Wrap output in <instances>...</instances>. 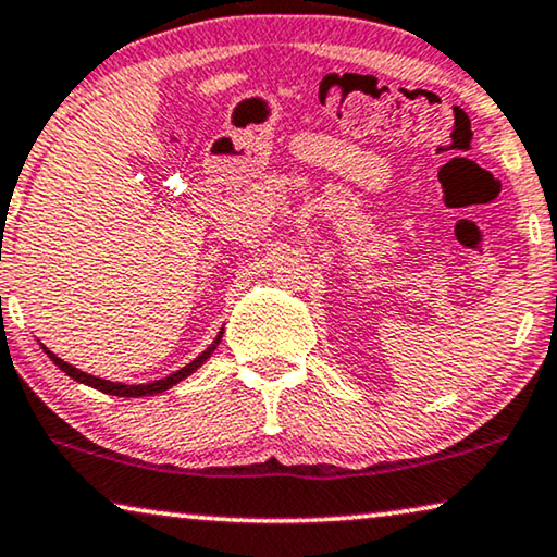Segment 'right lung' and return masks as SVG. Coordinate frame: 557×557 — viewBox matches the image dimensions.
<instances>
[{
    "mask_svg": "<svg viewBox=\"0 0 557 557\" xmlns=\"http://www.w3.org/2000/svg\"><path fill=\"white\" fill-rule=\"evenodd\" d=\"M222 333H224V331H219V335H216V338H214V343H211V346H209L207 350H203V354H201L199 358H194L191 363H186L184 368H178L176 373H171V375H166V379H161V381H153V383H138V386H128V383H113V381L96 379V375H90V373H83V371H77L75 366L65 363V360L54 356L52 350H47L45 346H42V350H45L47 356H50V358L54 360V366H58L60 371H65V373L70 375V379L81 381V383H85V386H92V388L103 391V394H111V396H123V398H138V396H153V394H161V391H169L171 386H176L178 381H184L186 375H191V373L197 371V368L203 363V360H207L211 354H214L216 346H219V341H222Z\"/></svg>",
    "mask_w": 557,
    "mask_h": 557,
    "instance_id": "right-lung-1",
    "label": "right lung"
}]
</instances>
